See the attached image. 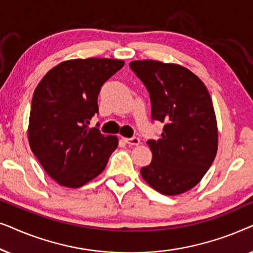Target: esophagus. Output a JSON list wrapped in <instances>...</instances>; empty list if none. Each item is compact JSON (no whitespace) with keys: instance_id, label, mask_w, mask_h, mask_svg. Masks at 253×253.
<instances>
[{"instance_id":"1","label":"esophagus","mask_w":253,"mask_h":253,"mask_svg":"<svg viewBox=\"0 0 253 253\" xmlns=\"http://www.w3.org/2000/svg\"><path fill=\"white\" fill-rule=\"evenodd\" d=\"M123 140L126 141V144L131 145V146H136V145L140 144V139L138 137H132V138H123Z\"/></svg>"}]
</instances>
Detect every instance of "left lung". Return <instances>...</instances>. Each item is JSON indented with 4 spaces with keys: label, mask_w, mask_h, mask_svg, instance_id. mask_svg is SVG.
<instances>
[{
    "label": "left lung",
    "mask_w": 253,
    "mask_h": 253,
    "mask_svg": "<svg viewBox=\"0 0 253 253\" xmlns=\"http://www.w3.org/2000/svg\"><path fill=\"white\" fill-rule=\"evenodd\" d=\"M146 86L151 116L165 124L158 140H148L151 164L140 169L148 185L166 196L195 188L217 152V123L206 86L189 69L154 60L130 62Z\"/></svg>",
    "instance_id": "obj_1"
}]
</instances>
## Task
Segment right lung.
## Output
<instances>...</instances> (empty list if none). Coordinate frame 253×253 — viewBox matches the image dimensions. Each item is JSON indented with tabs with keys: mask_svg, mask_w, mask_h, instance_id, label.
<instances>
[{
	"mask_svg": "<svg viewBox=\"0 0 253 253\" xmlns=\"http://www.w3.org/2000/svg\"><path fill=\"white\" fill-rule=\"evenodd\" d=\"M124 61L89 57L61 62L38 84L31 106L29 144L44 171L57 184L81 188L105 170L117 148L89 120L99 112L98 95Z\"/></svg>",
	"mask_w": 253,
	"mask_h": 253,
	"instance_id": "1",
	"label": "right lung"
}]
</instances>
